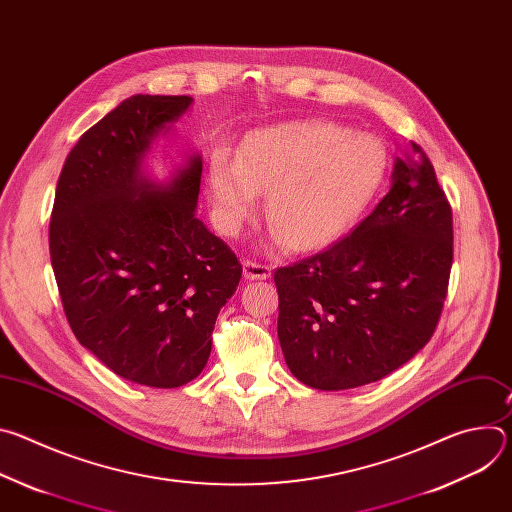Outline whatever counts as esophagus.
I'll list each match as a JSON object with an SVG mask.
<instances>
[{
  "mask_svg": "<svg viewBox=\"0 0 512 512\" xmlns=\"http://www.w3.org/2000/svg\"><path fill=\"white\" fill-rule=\"evenodd\" d=\"M243 273H245V279H249V281L269 279V277H271V267H269V265H263V263H257V261H251V259H247V261L243 263Z\"/></svg>",
  "mask_w": 512,
  "mask_h": 512,
  "instance_id": "34e87169",
  "label": "esophagus"
}]
</instances>
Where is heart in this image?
<instances>
[{"mask_svg": "<svg viewBox=\"0 0 512 512\" xmlns=\"http://www.w3.org/2000/svg\"><path fill=\"white\" fill-rule=\"evenodd\" d=\"M387 174V150L371 133L332 121H298L251 133L239 158L216 152L208 194L216 218L235 229L267 190L265 214L275 241L316 249L367 210Z\"/></svg>", "mask_w": 512, "mask_h": 512, "instance_id": "heart-1", "label": "heart"}]
</instances>
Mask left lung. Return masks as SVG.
Listing matches in <instances>:
<instances>
[{"instance_id":"1","label":"left lung","mask_w":512,"mask_h":512,"mask_svg":"<svg viewBox=\"0 0 512 512\" xmlns=\"http://www.w3.org/2000/svg\"><path fill=\"white\" fill-rule=\"evenodd\" d=\"M452 208L411 141L391 188L342 241L273 275L287 367L320 391L381 381L411 360L440 320L454 255Z\"/></svg>"}]
</instances>
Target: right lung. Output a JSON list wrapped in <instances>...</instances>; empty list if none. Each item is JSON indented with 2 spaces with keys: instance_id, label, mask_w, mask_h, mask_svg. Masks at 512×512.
<instances>
[{
  "instance_id": "add662e5",
  "label": "right lung",
  "mask_w": 512,
  "mask_h": 512,
  "mask_svg": "<svg viewBox=\"0 0 512 512\" xmlns=\"http://www.w3.org/2000/svg\"><path fill=\"white\" fill-rule=\"evenodd\" d=\"M192 97L133 95L81 135L62 166L50 261L77 340L115 375L174 389L206 367L212 330L243 267L196 218L202 158L148 172Z\"/></svg>"
}]
</instances>
